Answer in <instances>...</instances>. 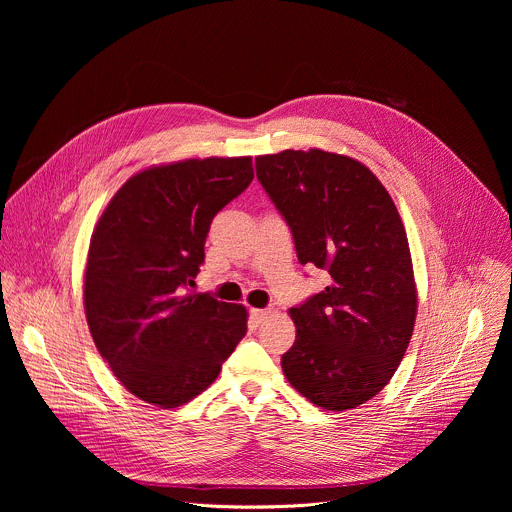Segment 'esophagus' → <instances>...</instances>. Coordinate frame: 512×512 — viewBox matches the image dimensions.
<instances>
[{
	"label": "esophagus",
	"mask_w": 512,
	"mask_h": 512,
	"mask_svg": "<svg viewBox=\"0 0 512 512\" xmlns=\"http://www.w3.org/2000/svg\"><path fill=\"white\" fill-rule=\"evenodd\" d=\"M269 314H271V308H253L251 310V318L255 324H261Z\"/></svg>",
	"instance_id": "1"
}]
</instances>
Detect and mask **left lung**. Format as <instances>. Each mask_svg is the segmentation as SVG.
I'll use <instances>...</instances> for the list:
<instances>
[{
	"instance_id": "1",
	"label": "left lung",
	"mask_w": 512,
	"mask_h": 512,
	"mask_svg": "<svg viewBox=\"0 0 512 512\" xmlns=\"http://www.w3.org/2000/svg\"><path fill=\"white\" fill-rule=\"evenodd\" d=\"M257 180L285 218L302 265L328 271L320 294L291 308L289 385L328 411L373 399L409 346L417 289L397 206L356 160L324 150L255 158Z\"/></svg>"
}]
</instances>
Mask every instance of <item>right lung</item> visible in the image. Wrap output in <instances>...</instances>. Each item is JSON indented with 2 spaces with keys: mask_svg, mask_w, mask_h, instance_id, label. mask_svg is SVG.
Returning a JSON list of instances; mask_svg holds the SVG:
<instances>
[{
  "mask_svg": "<svg viewBox=\"0 0 512 512\" xmlns=\"http://www.w3.org/2000/svg\"><path fill=\"white\" fill-rule=\"evenodd\" d=\"M253 180L245 158H204L131 176L93 231L85 314L121 385L172 409L200 395L247 334V310L190 287L212 218Z\"/></svg>",
  "mask_w": 512,
  "mask_h": 512,
  "instance_id": "obj_1",
  "label": "right lung"
}]
</instances>
